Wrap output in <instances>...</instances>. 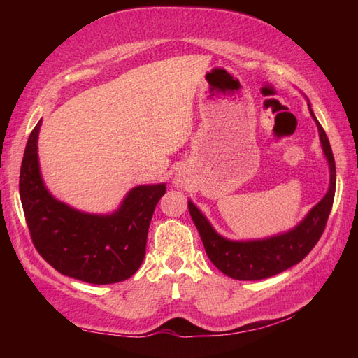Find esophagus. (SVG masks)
I'll return each instance as SVG.
<instances>
[{"label":"esophagus","mask_w":358,"mask_h":358,"mask_svg":"<svg viewBox=\"0 0 358 358\" xmlns=\"http://www.w3.org/2000/svg\"><path fill=\"white\" fill-rule=\"evenodd\" d=\"M177 185H180V183H177Z\"/></svg>","instance_id":"obj_1"}]
</instances>
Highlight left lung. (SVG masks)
Instances as JSON below:
<instances>
[{
  "mask_svg": "<svg viewBox=\"0 0 358 358\" xmlns=\"http://www.w3.org/2000/svg\"><path fill=\"white\" fill-rule=\"evenodd\" d=\"M308 106L318 127L322 148L329 163L331 180L328 192L309 210L300 224H296L291 231L269 238L234 241L217 234L200 209L192 201H187L189 212L199 229L209 260L227 277L235 280H263L277 275L300 263L322 237L332 209L334 195H336V162H334L328 136L315 118L310 104Z\"/></svg>",
  "mask_w": 358,
  "mask_h": 358,
  "instance_id": "1",
  "label": "left lung"
}]
</instances>
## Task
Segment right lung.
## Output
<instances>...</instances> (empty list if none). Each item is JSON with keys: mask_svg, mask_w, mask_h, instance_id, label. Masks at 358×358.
I'll return each instance as SVG.
<instances>
[{"mask_svg": "<svg viewBox=\"0 0 358 358\" xmlns=\"http://www.w3.org/2000/svg\"><path fill=\"white\" fill-rule=\"evenodd\" d=\"M41 120L30 132L20 172V196L35 249L63 275L92 285L127 280L146 254L148 231L166 185L136 186L118 210L95 215L72 209L45 189L38 163Z\"/></svg>", "mask_w": 358, "mask_h": 358, "instance_id": "add662e5", "label": "right lung"}]
</instances>
